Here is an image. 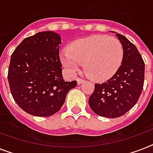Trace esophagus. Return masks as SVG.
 <instances>
[{
	"mask_svg": "<svg viewBox=\"0 0 153 153\" xmlns=\"http://www.w3.org/2000/svg\"><path fill=\"white\" fill-rule=\"evenodd\" d=\"M77 82H78V84H79V85H80V84H82V82H84V80L83 79L78 78V79H77Z\"/></svg>",
	"mask_w": 153,
	"mask_h": 153,
	"instance_id": "1",
	"label": "esophagus"
}]
</instances>
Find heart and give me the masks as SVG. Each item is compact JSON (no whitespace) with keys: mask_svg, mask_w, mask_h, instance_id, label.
<instances>
[{"mask_svg":"<svg viewBox=\"0 0 153 153\" xmlns=\"http://www.w3.org/2000/svg\"><path fill=\"white\" fill-rule=\"evenodd\" d=\"M123 56V46L117 39L92 36L73 42L69 48L60 53V60L69 74H75L83 62L84 71L89 77L104 81L116 74Z\"/></svg>","mask_w":153,"mask_h":153,"instance_id":"1","label":"heart"}]
</instances>
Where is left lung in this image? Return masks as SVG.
I'll return each mask as SVG.
<instances>
[{
    "label": "left lung",
    "mask_w": 153,
    "mask_h": 153,
    "mask_svg": "<svg viewBox=\"0 0 153 153\" xmlns=\"http://www.w3.org/2000/svg\"><path fill=\"white\" fill-rule=\"evenodd\" d=\"M123 46L121 65L114 76L103 83H96L89 98L91 109L98 116L116 118L132 109L142 92L145 62L140 52L126 37L115 32Z\"/></svg>",
    "instance_id": "1"
}]
</instances>
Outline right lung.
I'll use <instances>...</instances> for the list:
<instances>
[{
  "instance_id": "1",
  "label": "right lung",
  "mask_w": 153,
  "mask_h": 153,
  "mask_svg": "<svg viewBox=\"0 0 153 153\" xmlns=\"http://www.w3.org/2000/svg\"><path fill=\"white\" fill-rule=\"evenodd\" d=\"M61 38L46 31L27 37L11 56L8 80L16 104L27 114L49 117L57 113L77 81L67 82L59 59Z\"/></svg>"
}]
</instances>
